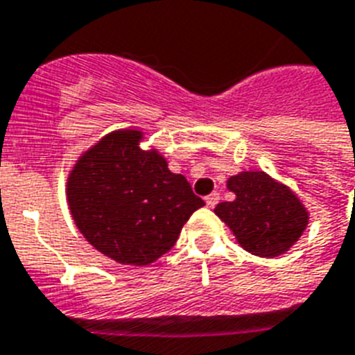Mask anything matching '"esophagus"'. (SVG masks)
Here are the masks:
<instances>
[{
  "instance_id": "esophagus-1",
  "label": "esophagus",
  "mask_w": 355,
  "mask_h": 355,
  "mask_svg": "<svg viewBox=\"0 0 355 355\" xmlns=\"http://www.w3.org/2000/svg\"><path fill=\"white\" fill-rule=\"evenodd\" d=\"M205 200H206V206H208V208H214V206L219 202V193H216V191H214V193L206 195Z\"/></svg>"
}]
</instances>
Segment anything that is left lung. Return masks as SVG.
Masks as SVG:
<instances>
[{
    "label": "left lung",
    "mask_w": 355,
    "mask_h": 355,
    "mask_svg": "<svg viewBox=\"0 0 355 355\" xmlns=\"http://www.w3.org/2000/svg\"><path fill=\"white\" fill-rule=\"evenodd\" d=\"M227 188L236 199L219 202L214 211L239 247L254 256L286 254L308 228L309 211L300 197L265 171H239L228 178Z\"/></svg>",
    "instance_id": "1"
}]
</instances>
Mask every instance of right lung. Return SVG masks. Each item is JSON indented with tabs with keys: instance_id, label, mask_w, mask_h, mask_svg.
<instances>
[{
	"instance_id": "1",
	"label": "right lung",
	"mask_w": 355,
	"mask_h": 355,
	"mask_svg": "<svg viewBox=\"0 0 355 355\" xmlns=\"http://www.w3.org/2000/svg\"><path fill=\"white\" fill-rule=\"evenodd\" d=\"M139 128H116L75 160L66 199L79 232L121 265H149L177 243L205 200L184 175L169 171L166 156L141 147Z\"/></svg>"
}]
</instances>
